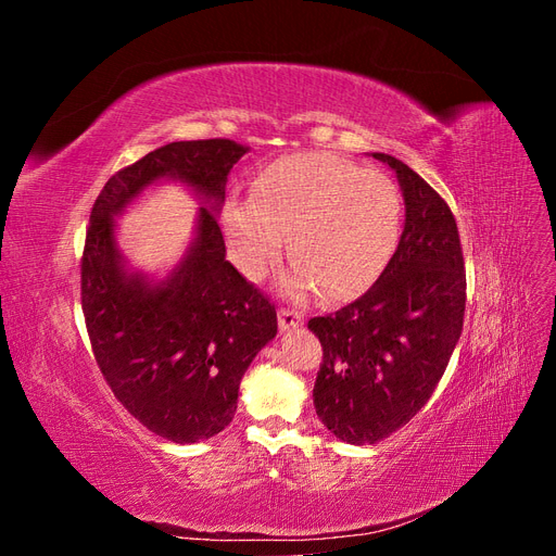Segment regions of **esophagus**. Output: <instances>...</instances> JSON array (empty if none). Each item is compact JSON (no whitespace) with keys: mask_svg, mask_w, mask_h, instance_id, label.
Listing matches in <instances>:
<instances>
[{"mask_svg":"<svg viewBox=\"0 0 556 556\" xmlns=\"http://www.w3.org/2000/svg\"><path fill=\"white\" fill-rule=\"evenodd\" d=\"M278 325H280L282 331H292V329H299L301 325H304V317H301V313H296V311L280 308L278 311Z\"/></svg>","mask_w":556,"mask_h":556,"instance_id":"obj_1","label":"esophagus"}]
</instances>
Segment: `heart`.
Masks as SVG:
<instances>
[{
    "label": "heart",
    "instance_id": "1",
    "mask_svg": "<svg viewBox=\"0 0 556 556\" xmlns=\"http://www.w3.org/2000/svg\"><path fill=\"white\" fill-rule=\"evenodd\" d=\"M223 227L241 271L262 280L288 240L292 268L280 288L292 299L319 288L331 301L364 294L390 264L401 204L382 172L359 169L329 153H294L268 162L250 199H229Z\"/></svg>",
    "mask_w": 556,
    "mask_h": 556
}]
</instances>
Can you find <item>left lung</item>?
I'll return each instance as SVG.
<instances>
[{
    "label": "left lung",
    "mask_w": 556,
    "mask_h": 556,
    "mask_svg": "<svg viewBox=\"0 0 556 556\" xmlns=\"http://www.w3.org/2000/svg\"><path fill=\"white\" fill-rule=\"evenodd\" d=\"M396 174L406 220L374 288L313 317L325 357L313 390L323 425L350 445H374L417 415L443 378L464 327L466 274L450 206L410 166L371 153Z\"/></svg>",
    "instance_id": "obj_1"
}]
</instances>
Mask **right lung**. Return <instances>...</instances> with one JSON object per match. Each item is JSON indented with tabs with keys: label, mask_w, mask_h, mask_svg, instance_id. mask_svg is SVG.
<instances>
[{
	"label": "right lung",
	"mask_w": 556,
	"mask_h": 556,
	"mask_svg": "<svg viewBox=\"0 0 556 556\" xmlns=\"http://www.w3.org/2000/svg\"><path fill=\"white\" fill-rule=\"evenodd\" d=\"M245 150L229 139L166 143L117 172L90 215L80 299L94 359L117 401L180 445L231 422L243 374L278 333L276 308L227 262L217 225L227 176ZM162 181L188 187L200 211L191 245L157 277L128 262L116 220Z\"/></svg>",
	"instance_id": "right-lung-1"
}]
</instances>
